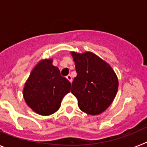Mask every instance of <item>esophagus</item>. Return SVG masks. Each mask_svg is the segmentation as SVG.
<instances>
[{
  "label": "esophagus",
  "instance_id": "obj_1",
  "mask_svg": "<svg viewBox=\"0 0 147 147\" xmlns=\"http://www.w3.org/2000/svg\"><path fill=\"white\" fill-rule=\"evenodd\" d=\"M66 78H67V80H68V81H69L70 82H72V77H71V76L70 74L67 75V76H66Z\"/></svg>",
  "mask_w": 147,
  "mask_h": 147
}]
</instances>
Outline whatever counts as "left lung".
<instances>
[{"label":"left lung","instance_id":"1","mask_svg":"<svg viewBox=\"0 0 147 147\" xmlns=\"http://www.w3.org/2000/svg\"><path fill=\"white\" fill-rule=\"evenodd\" d=\"M76 75L71 93L83 112L98 115L111 105L117 93L119 81L113 68L91 52H72Z\"/></svg>","mask_w":147,"mask_h":147}]
</instances>
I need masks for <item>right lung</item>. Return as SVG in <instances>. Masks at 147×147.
Here are the masks:
<instances>
[{"label": "right lung", "mask_w": 147, "mask_h": 147, "mask_svg": "<svg viewBox=\"0 0 147 147\" xmlns=\"http://www.w3.org/2000/svg\"><path fill=\"white\" fill-rule=\"evenodd\" d=\"M70 91L71 82L61 76L51 59H45L31 73L23 89V96L35 113L49 115L59 108L62 99Z\"/></svg>", "instance_id": "right-lung-1"}]
</instances>
